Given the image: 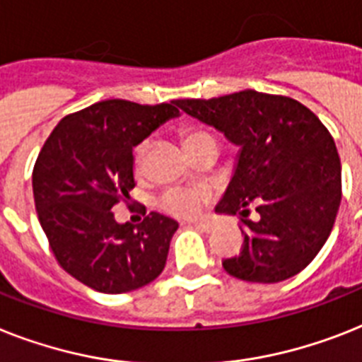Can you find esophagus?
<instances>
[{
	"instance_id": "esophagus-1",
	"label": "esophagus",
	"mask_w": 362,
	"mask_h": 362,
	"mask_svg": "<svg viewBox=\"0 0 362 362\" xmlns=\"http://www.w3.org/2000/svg\"><path fill=\"white\" fill-rule=\"evenodd\" d=\"M189 225H193V227L201 228V230L204 232H210L211 230V223L210 221H204V219H197V221H189Z\"/></svg>"
}]
</instances>
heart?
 <instances>
[{"label":"heart","mask_w":362,"mask_h":362,"mask_svg":"<svg viewBox=\"0 0 362 362\" xmlns=\"http://www.w3.org/2000/svg\"><path fill=\"white\" fill-rule=\"evenodd\" d=\"M206 139H214V137L208 132L201 130V128H186V130H182V141H184L186 148ZM143 160H145V146H139L135 151V171L137 173L143 169ZM206 199V191L199 189V187H173V189L163 193L160 204L163 210L173 214V216L191 217L201 210Z\"/></svg>","instance_id":"obj_1"}]
</instances>
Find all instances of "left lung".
<instances>
[{
	"instance_id": "left-lung-1",
	"label": "left lung",
	"mask_w": 362,
	"mask_h": 362,
	"mask_svg": "<svg viewBox=\"0 0 362 362\" xmlns=\"http://www.w3.org/2000/svg\"><path fill=\"white\" fill-rule=\"evenodd\" d=\"M176 105L240 146L216 206L243 225L242 251L223 260L225 272L266 284L298 275L327 242L342 199L340 158L327 128L298 100L251 89Z\"/></svg>"
}]
</instances>
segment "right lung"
<instances>
[{"mask_svg": "<svg viewBox=\"0 0 362 362\" xmlns=\"http://www.w3.org/2000/svg\"><path fill=\"white\" fill-rule=\"evenodd\" d=\"M171 104L104 100L66 115L33 167L38 221L64 272L102 293L152 283L165 267L178 223L151 211L139 223L115 221L111 208L134 189V146L165 120Z\"/></svg>", "mask_w": 362, "mask_h": 362, "instance_id": "1", "label": "right lung"}]
</instances>
